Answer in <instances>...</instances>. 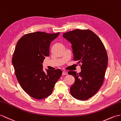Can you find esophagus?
I'll list each match as a JSON object with an SVG mask.
<instances>
[{"label":"esophagus","mask_w":121,"mask_h":121,"mask_svg":"<svg viewBox=\"0 0 121 121\" xmlns=\"http://www.w3.org/2000/svg\"><path fill=\"white\" fill-rule=\"evenodd\" d=\"M67 75V73L65 71H63L62 75Z\"/></svg>","instance_id":"34e87169"}]
</instances>
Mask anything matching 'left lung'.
I'll use <instances>...</instances> for the list:
<instances>
[{"mask_svg":"<svg viewBox=\"0 0 121 121\" xmlns=\"http://www.w3.org/2000/svg\"><path fill=\"white\" fill-rule=\"evenodd\" d=\"M63 36L71 42L74 60L81 64L79 74L68 72L75 79L70 92L76 99H88L103 83L108 60L105 47L99 36L90 30L75 29L63 33Z\"/></svg>","mask_w":121,"mask_h":121,"instance_id":"8db88e82","label":"left lung"}]
</instances>
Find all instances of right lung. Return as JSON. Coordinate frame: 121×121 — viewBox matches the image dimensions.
Instances as JSON below:
<instances>
[{
	"instance_id": "1",
	"label": "right lung",
	"mask_w": 121,
	"mask_h": 121,
	"mask_svg": "<svg viewBox=\"0 0 121 121\" xmlns=\"http://www.w3.org/2000/svg\"><path fill=\"white\" fill-rule=\"evenodd\" d=\"M59 34L41 31L28 33L16 44L12 59L16 77L22 89L35 99L49 96L62 73L60 69H46L45 72L42 64L49 56L51 42Z\"/></svg>"
}]
</instances>
